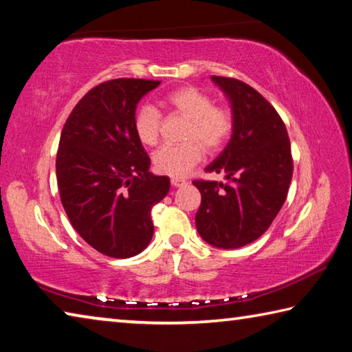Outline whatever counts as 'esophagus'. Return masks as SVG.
Instances as JSON below:
<instances>
[{
    "instance_id": "34e87169",
    "label": "esophagus",
    "mask_w": 352,
    "mask_h": 352,
    "mask_svg": "<svg viewBox=\"0 0 352 352\" xmlns=\"http://www.w3.org/2000/svg\"><path fill=\"white\" fill-rule=\"evenodd\" d=\"M170 183H172V186L178 188V186H183V184H186L188 182H186V180H183V178H172Z\"/></svg>"
}]
</instances>
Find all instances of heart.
<instances>
[{"label":"heart","instance_id":"obj_1","mask_svg":"<svg viewBox=\"0 0 352 352\" xmlns=\"http://www.w3.org/2000/svg\"><path fill=\"white\" fill-rule=\"evenodd\" d=\"M168 110L189 119L182 146H163L153 153V168L160 174L182 178L204 157L205 151L214 152L222 147L233 129V116L225 107L214 105L212 98L197 87H182L162 99ZM160 111L151 104L141 105L133 116V132L141 144L152 147L160 140ZM199 142L197 143V141Z\"/></svg>","mask_w":352,"mask_h":352}]
</instances>
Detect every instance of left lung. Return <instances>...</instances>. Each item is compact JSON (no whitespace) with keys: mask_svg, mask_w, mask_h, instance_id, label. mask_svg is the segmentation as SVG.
Here are the masks:
<instances>
[{"mask_svg":"<svg viewBox=\"0 0 352 352\" xmlns=\"http://www.w3.org/2000/svg\"><path fill=\"white\" fill-rule=\"evenodd\" d=\"M230 100L233 132L206 172L226 183L195 180L201 204L195 226L212 247L233 250L265 233L281 210L292 182L290 141L276 110L247 83L211 76Z\"/></svg>","mask_w":352,"mask_h":352,"instance_id":"8db88e82","label":"left lung"}]
</instances>
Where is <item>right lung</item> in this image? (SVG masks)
Segmentation results:
<instances>
[{"label": "right lung", "instance_id": "obj_1", "mask_svg": "<svg viewBox=\"0 0 352 352\" xmlns=\"http://www.w3.org/2000/svg\"><path fill=\"white\" fill-rule=\"evenodd\" d=\"M158 80L113 79L83 96L65 122L56 160L58 192L71 225L110 258L141 253L152 241L151 211L169 192L168 177L133 132L136 105Z\"/></svg>", "mask_w": 352, "mask_h": 352}]
</instances>
